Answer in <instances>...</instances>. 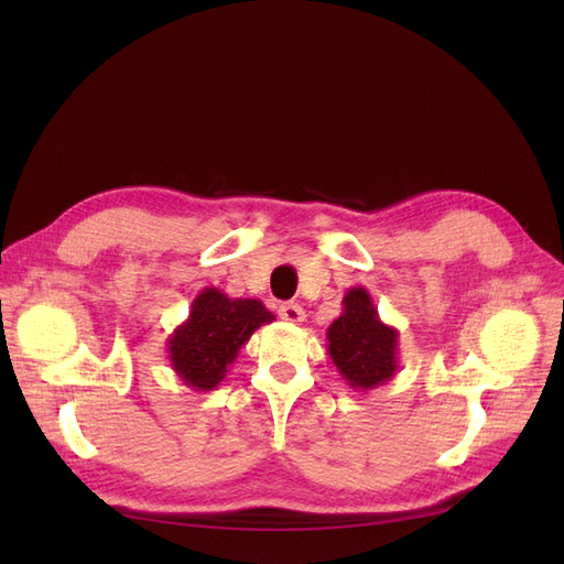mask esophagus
<instances>
[{
  "instance_id": "esophagus-1",
  "label": "esophagus",
  "mask_w": 564,
  "mask_h": 564,
  "mask_svg": "<svg viewBox=\"0 0 564 564\" xmlns=\"http://www.w3.org/2000/svg\"><path fill=\"white\" fill-rule=\"evenodd\" d=\"M278 315H280L282 319H286V322H292V324H301V322L305 319V311L301 308L299 303H282Z\"/></svg>"
}]
</instances>
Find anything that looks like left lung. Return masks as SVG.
I'll return each instance as SVG.
<instances>
[{"instance_id":"left-lung-1","label":"left lung","mask_w":564,"mask_h":564,"mask_svg":"<svg viewBox=\"0 0 564 564\" xmlns=\"http://www.w3.org/2000/svg\"><path fill=\"white\" fill-rule=\"evenodd\" d=\"M398 329L381 317L365 286H350L340 313L327 329V352L352 390H371L400 369Z\"/></svg>"}]
</instances>
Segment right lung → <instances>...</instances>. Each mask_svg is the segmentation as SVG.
<instances>
[{
	"label": "right lung",
	"instance_id": "right-lung-1",
	"mask_svg": "<svg viewBox=\"0 0 564 564\" xmlns=\"http://www.w3.org/2000/svg\"><path fill=\"white\" fill-rule=\"evenodd\" d=\"M275 319L256 299H230L216 286L195 296L191 315L166 338L169 365L197 392L220 386L251 334Z\"/></svg>",
	"mask_w": 564,
	"mask_h": 564
}]
</instances>
